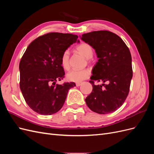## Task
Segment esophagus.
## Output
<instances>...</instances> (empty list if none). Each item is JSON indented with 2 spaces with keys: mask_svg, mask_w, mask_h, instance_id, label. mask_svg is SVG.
<instances>
[{
  "mask_svg": "<svg viewBox=\"0 0 154 154\" xmlns=\"http://www.w3.org/2000/svg\"><path fill=\"white\" fill-rule=\"evenodd\" d=\"M81 85H82V83H81V82H78V83H76V85L77 87L80 86Z\"/></svg>",
  "mask_w": 154,
  "mask_h": 154,
  "instance_id": "esophagus-1",
  "label": "esophagus"
}]
</instances>
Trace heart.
I'll return each instance as SVG.
<instances>
[{"mask_svg": "<svg viewBox=\"0 0 154 154\" xmlns=\"http://www.w3.org/2000/svg\"><path fill=\"white\" fill-rule=\"evenodd\" d=\"M76 50L87 59H90L93 56V49L91 46L87 43H82L76 47ZM61 65L63 69H68L69 67V51H63L60 58ZM91 72L88 69H72L67 74V79L74 82H81L90 76Z\"/></svg>", "mask_w": 154, "mask_h": 154, "instance_id": "obj_1", "label": "heart"}]
</instances>
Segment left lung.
Here are the masks:
<instances>
[{
    "label": "left lung",
    "mask_w": 154,
    "mask_h": 154,
    "mask_svg": "<svg viewBox=\"0 0 154 154\" xmlns=\"http://www.w3.org/2000/svg\"><path fill=\"white\" fill-rule=\"evenodd\" d=\"M80 37L95 50L98 58L92 70L89 82L92 91L85 98L86 104L97 114L113 112L123 104L129 92L132 78L129 49L119 36L108 31H92ZM94 81L107 84L95 86Z\"/></svg>",
    "instance_id": "left-lung-1"
}]
</instances>
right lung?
I'll list each match as a JSON object with an SVG mask.
<instances>
[{"mask_svg":"<svg viewBox=\"0 0 154 154\" xmlns=\"http://www.w3.org/2000/svg\"><path fill=\"white\" fill-rule=\"evenodd\" d=\"M76 35L50 32L40 36L27 47L19 63L20 88L27 104L41 115H51L61 109L74 82L56 85L64 78L61 56L74 43Z\"/></svg>","mask_w":154,"mask_h":154,"instance_id":"right-lung-1","label":"right lung"}]
</instances>
